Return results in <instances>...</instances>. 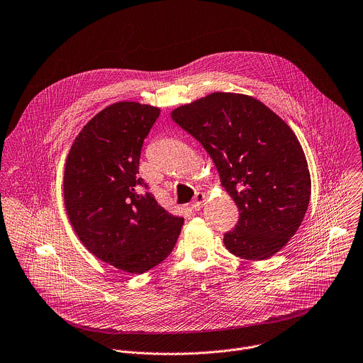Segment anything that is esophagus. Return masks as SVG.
<instances>
[{"label": "esophagus", "instance_id": "34e87169", "mask_svg": "<svg viewBox=\"0 0 363 363\" xmlns=\"http://www.w3.org/2000/svg\"><path fill=\"white\" fill-rule=\"evenodd\" d=\"M203 201H205V195H203V194H201V192H198V194L195 195V199H194V202L191 203V209H192L194 212L199 211V209L202 208V203H203Z\"/></svg>", "mask_w": 363, "mask_h": 363}]
</instances>
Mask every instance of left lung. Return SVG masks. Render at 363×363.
<instances>
[{
  "instance_id": "left-lung-1",
  "label": "left lung",
  "mask_w": 363,
  "mask_h": 363,
  "mask_svg": "<svg viewBox=\"0 0 363 363\" xmlns=\"http://www.w3.org/2000/svg\"><path fill=\"white\" fill-rule=\"evenodd\" d=\"M171 117L203 145L238 205L239 220L223 238L226 249L264 260L284 247L311 195L307 160L293 130L262 101L236 93H212Z\"/></svg>"
}]
</instances>
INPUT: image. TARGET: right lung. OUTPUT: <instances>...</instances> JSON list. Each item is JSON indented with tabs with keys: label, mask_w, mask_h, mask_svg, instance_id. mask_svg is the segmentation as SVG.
Returning <instances> with one entry per match:
<instances>
[{
	"label": "right lung",
	"mask_w": 363,
	"mask_h": 363,
	"mask_svg": "<svg viewBox=\"0 0 363 363\" xmlns=\"http://www.w3.org/2000/svg\"><path fill=\"white\" fill-rule=\"evenodd\" d=\"M160 113L134 101L106 107L82 128L65 167V206L79 239L104 263L134 274L164 262L184 225L137 177Z\"/></svg>",
	"instance_id": "right-lung-1"
}]
</instances>
